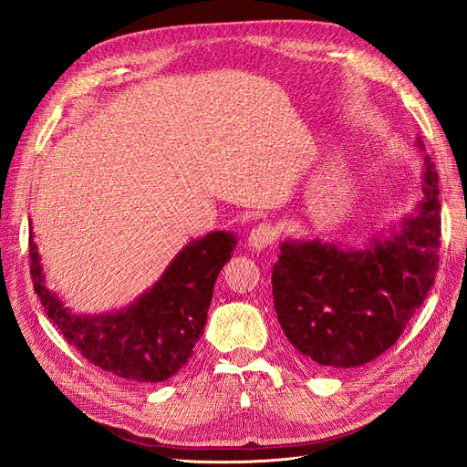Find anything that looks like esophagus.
Returning a JSON list of instances; mask_svg holds the SVG:
<instances>
[{"label":"esophagus","mask_w":467,"mask_h":467,"mask_svg":"<svg viewBox=\"0 0 467 467\" xmlns=\"http://www.w3.org/2000/svg\"><path fill=\"white\" fill-rule=\"evenodd\" d=\"M275 239H276V230L273 228L271 223H265L263 222V223L255 225V228L249 232L247 245L253 251H263L266 247H271Z\"/></svg>","instance_id":"1"}]
</instances>
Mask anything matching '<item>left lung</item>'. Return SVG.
Listing matches in <instances>:
<instances>
[{"label": "left lung", "mask_w": 467, "mask_h": 467, "mask_svg": "<svg viewBox=\"0 0 467 467\" xmlns=\"http://www.w3.org/2000/svg\"><path fill=\"white\" fill-rule=\"evenodd\" d=\"M417 146L425 150L422 140ZM422 199L389 237L362 249L286 239L273 266L278 323L309 364L357 368L386 352L425 302L438 268L441 201L427 155Z\"/></svg>", "instance_id": "1"}]
</instances>
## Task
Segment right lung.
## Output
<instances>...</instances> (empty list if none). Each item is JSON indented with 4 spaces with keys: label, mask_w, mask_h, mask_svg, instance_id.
Wrapping results in <instances>:
<instances>
[{
    "label": "right lung",
    "mask_w": 467,
    "mask_h": 467,
    "mask_svg": "<svg viewBox=\"0 0 467 467\" xmlns=\"http://www.w3.org/2000/svg\"><path fill=\"white\" fill-rule=\"evenodd\" d=\"M232 232H210L182 247L151 288L119 312L78 316L47 288L36 245L29 242L31 276L45 312L81 357L124 379L155 384L192 357L220 268L232 259Z\"/></svg>",
    "instance_id": "right-lung-1"
}]
</instances>
